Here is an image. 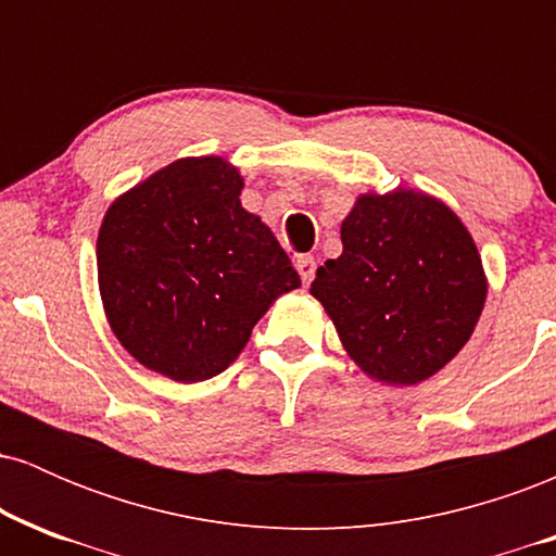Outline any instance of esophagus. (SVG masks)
Returning a JSON list of instances; mask_svg holds the SVG:
<instances>
[{
  "label": "esophagus",
  "instance_id": "obj_1",
  "mask_svg": "<svg viewBox=\"0 0 556 556\" xmlns=\"http://www.w3.org/2000/svg\"><path fill=\"white\" fill-rule=\"evenodd\" d=\"M295 269L300 274V279H303V285H311V279H314V274H316L314 256H298L295 258Z\"/></svg>",
  "mask_w": 556,
  "mask_h": 556
}]
</instances>
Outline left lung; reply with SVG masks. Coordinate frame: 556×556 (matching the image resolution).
I'll use <instances>...</instances> for the list:
<instances>
[{"instance_id":"8db88e82","label":"left lung","mask_w":556,"mask_h":556,"mask_svg":"<svg viewBox=\"0 0 556 556\" xmlns=\"http://www.w3.org/2000/svg\"><path fill=\"white\" fill-rule=\"evenodd\" d=\"M342 256L318 266L311 295L371 379L410 387L463 350L486 303V274L460 216L397 188L363 193L344 216Z\"/></svg>"}]
</instances>
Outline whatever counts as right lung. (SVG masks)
Wrapping results in <instances>:
<instances>
[{
    "label": "right lung",
    "instance_id": "1",
    "mask_svg": "<svg viewBox=\"0 0 556 556\" xmlns=\"http://www.w3.org/2000/svg\"><path fill=\"white\" fill-rule=\"evenodd\" d=\"M240 190L238 167L222 156L177 159L101 222L96 266L110 327L132 358L172 381L225 371L274 300L300 287Z\"/></svg>",
    "mask_w": 556,
    "mask_h": 556
}]
</instances>
